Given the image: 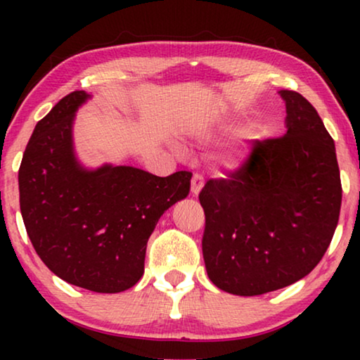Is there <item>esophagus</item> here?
Listing matches in <instances>:
<instances>
[{
    "label": "esophagus",
    "instance_id": "1",
    "mask_svg": "<svg viewBox=\"0 0 360 360\" xmlns=\"http://www.w3.org/2000/svg\"><path fill=\"white\" fill-rule=\"evenodd\" d=\"M203 184H205V180L200 174H195L193 176H191V193L198 195L200 190L203 188Z\"/></svg>",
    "mask_w": 360,
    "mask_h": 360
}]
</instances>
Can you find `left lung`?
Segmentation results:
<instances>
[{"mask_svg": "<svg viewBox=\"0 0 360 360\" xmlns=\"http://www.w3.org/2000/svg\"><path fill=\"white\" fill-rule=\"evenodd\" d=\"M287 131L254 141L198 198L206 272L224 292L255 297L307 277L331 244L342 186L334 141L307 98L282 90Z\"/></svg>", "mask_w": 360, "mask_h": 360, "instance_id": "1", "label": "left lung"}]
</instances>
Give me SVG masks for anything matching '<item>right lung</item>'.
<instances>
[{
	"label": "right lung",
	"instance_id": "obj_1",
	"mask_svg": "<svg viewBox=\"0 0 360 360\" xmlns=\"http://www.w3.org/2000/svg\"><path fill=\"white\" fill-rule=\"evenodd\" d=\"M85 91L63 96L36 124L19 167V206L27 236L57 277L96 293H120L144 274L157 221L190 191L191 172L157 176L134 167L85 170L72 122Z\"/></svg>",
	"mask_w": 360,
	"mask_h": 360
}]
</instances>
